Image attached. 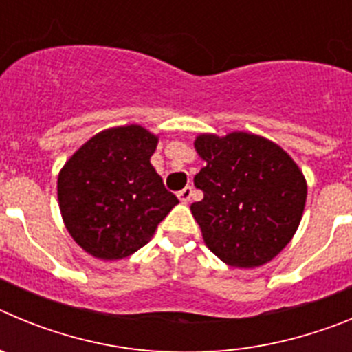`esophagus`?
Listing matches in <instances>:
<instances>
[{
	"label": "esophagus",
	"instance_id": "34e87169",
	"mask_svg": "<svg viewBox=\"0 0 352 352\" xmlns=\"http://www.w3.org/2000/svg\"><path fill=\"white\" fill-rule=\"evenodd\" d=\"M178 197H179V201H182V203H185V204L188 203V201L192 199V186H185L183 190H179Z\"/></svg>",
	"mask_w": 352,
	"mask_h": 352
}]
</instances>
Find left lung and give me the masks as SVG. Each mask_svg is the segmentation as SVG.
I'll use <instances>...</instances> for the list:
<instances>
[{
	"label": "left lung",
	"instance_id": "left-lung-1",
	"mask_svg": "<svg viewBox=\"0 0 352 352\" xmlns=\"http://www.w3.org/2000/svg\"><path fill=\"white\" fill-rule=\"evenodd\" d=\"M195 151L206 162L190 206L206 247L236 268H256L284 250L298 231L307 179L287 151L248 132L201 133Z\"/></svg>",
	"mask_w": 352,
	"mask_h": 352
}]
</instances>
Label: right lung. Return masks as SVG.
I'll return each instance as SVG.
<instances>
[{"label":"right lung","instance_id":"1","mask_svg":"<svg viewBox=\"0 0 352 352\" xmlns=\"http://www.w3.org/2000/svg\"><path fill=\"white\" fill-rule=\"evenodd\" d=\"M157 144L158 135L144 126H114L93 135L61 167V217L89 256L102 261L132 256L179 203L149 162Z\"/></svg>","mask_w":352,"mask_h":352}]
</instances>
